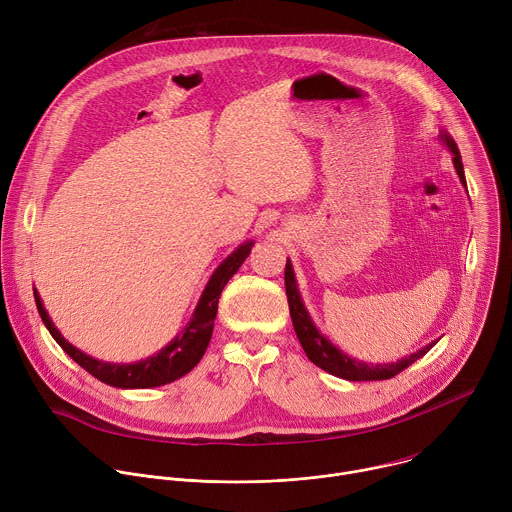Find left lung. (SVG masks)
<instances>
[{
    "mask_svg": "<svg viewBox=\"0 0 512 512\" xmlns=\"http://www.w3.org/2000/svg\"><path fill=\"white\" fill-rule=\"evenodd\" d=\"M446 148L452 152V162L454 168L458 172V178L462 182V186L466 188V176H464V164H462V156L458 152V145L454 141V137L448 131H440L437 135ZM468 192V190H466ZM285 294H287V304H289V316L291 322H294V330L298 334V340L306 352V356L320 367L322 371L346 379V381H385L391 379L395 375H399L401 371H405L409 364H413L417 358H421L425 352H429L437 340L429 342L427 346H423L417 352H411L405 358H399L397 362H362L356 360L352 356H348L346 352H342L338 346H334L330 342V338H326V334L320 332V328L314 324L302 294L298 289V281L294 275V267H291V261L287 259L285 263Z\"/></svg>",
    "mask_w": 512,
    "mask_h": 512,
    "instance_id": "8db88e82",
    "label": "left lung"
}]
</instances>
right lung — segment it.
Returning a JSON list of instances; mask_svg holds the SVG:
<instances>
[{
  "label": "right lung",
  "mask_w": 512,
  "mask_h": 512,
  "mask_svg": "<svg viewBox=\"0 0 512 512\" xmlns=\"http://www.w3.org/2000/svg\"><path fill=\"white\" fill-rule=\"evenodd\" d=\"M251 247H253V241L239 245L221 265L214 269V273L210 275V279L202 291V296L192 312V318L184 326V330L170 344H166L160 352L143 358V360H137V362H125V364L123 362H105L95 356H89L87 352L79 350L77 346H72L58 332V328L54 326V322L50 320V316L42 304L40 294L34 289L36 308H38V314H40L44 326L48 328L52 338L60 344V348L101 383L117 387V389L162 387V385H168V383L188 375L200 362V358L204 356L206 346L212 336V328H214L218 298H221L229 279L239 271L243 261L249 257Z\"/></svg>",
  "instance_id": "obj_1"
}]
</instances>
